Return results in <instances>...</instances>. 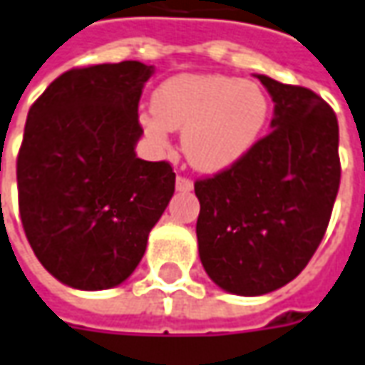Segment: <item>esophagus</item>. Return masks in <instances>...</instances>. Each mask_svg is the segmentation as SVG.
Returning <instances> with one entry per match:
<instances>
[{
	"mask_svg": "<svg viewBox=\"0 0 365 365\" xmlns=\"http://www.w3.org/2000/svg\"><path fill=\"white\" fill-rule=\"evenodd\" d=\"M175 187H178L180 192H192L193 182L190 178H185V175H178V178H175Z\"/></svg>",
	"mask_w": 365,
	"mask_h": 365,
	"instance_id": "obj_1",
	"label": "esophagus"
}]
</instances>
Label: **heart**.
<instances>
[{
    "label": "heart",
    "mask_w": 365,
    "mask_h": 365,
    "mask_svg": "<svg viewBox=\"0 0 365 365\" xmlns=\"http://www.w3.org/2000/svg\"><path fill=\"white\" fill-rule=\"evenodd\" d=\"M153 115L141 120L153 141L168 130H183L185 158L202 172H220L240 162L264 131L269 101L254 81L227 76H178L151 98Z\"/></svg>",
    "instance_id": "1"
}]
</instances>
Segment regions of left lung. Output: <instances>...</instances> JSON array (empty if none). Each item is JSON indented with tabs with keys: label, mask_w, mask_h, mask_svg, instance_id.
Segmentation results:
<instances>
[{
	"label": "left lung",
	"mask_w": 365,
	"mask_h": 365,
	"mask_svg": "<svg viewBox=\"0 0 365 365\" xmlns=\"http://www.w3.org/2000/svg\"><path fill=\"white\" fill-rule=\"evenodd\" d=\"M274 99L272 131L240 162L195 180L200 257L217 286L262 296L307 266L339 190L338 118L316 91L257 76Z\"/></svg>",
	"instance_id": "left-lung-1"
}]
</instances>
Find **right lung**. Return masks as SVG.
I'll use <instances>...</instances> for the list:
<instances>
[{"instance_id": "1", "label": "right lung", "mask_w": 365, "mask_h": 365, "mask_svg": "<svg viewBox=\"0 0 365 365\" xmlns=\"http://www.w3.org/2000/svg\"><path fill=\"white\" fill-rule=\"evenodd\" d=\"M153 66L73 68L29 108L17 153L21 225L41 266L78 289L131 276L175 190L170 162L135 155Z\"/></svg>"}]
</instances>
